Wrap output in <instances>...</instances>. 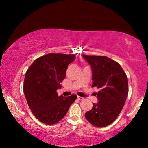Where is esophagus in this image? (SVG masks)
<instances>
[{
    "label": "esophagus",
    "mask_w": 148,
    "mask_h": 148,
    "mask_svg": "<svg viewBox=\"0 0 148 148\" xmlns=\"http://www.w3.org/2000/svg\"><path fill=\"white\" fill-rule=\"evenodd\" d=\"M77 99L79 100H84V98H82V97H81V96H77Z\"/></svg>",
    "instance_id": "esophagus-1"
}]
</instances>
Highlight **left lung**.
I'll return each mask as SVG.
<instances>
[{
	"label": "left lung",
	"instance_id": "obj_1",
	"mask_svg": "<svg viewBox=\"0 0 148 148\" xmlns=\"http://www.w3.org/2000/svg\"><path fill=\"white\" fill-rule=\"evenodd\" d=\"M83 56L92 70V87L99 89L92 110L85 116L91 124L104 127L114 122L120 114L128 96V79L118 62L104 56Z\"/></svg>",
	"mask_w": 148,
	"mask_h": 148
}]
</instances>
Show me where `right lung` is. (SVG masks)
<instances>
[{
	"label": "right lung",
	"instance_id": "1",
	"mask_svg": "<svg viewBox=\"0 0 148 148\" xmlns=\"http://www.w3.org/2000/svg\"><path fill=\"white\" fill-rule=\"evenodd\" d=\"M75 58L74 54L50 53L36 59L26 71L23 92L30 110L40 122H59L77 98L74 94L58 96L56 92L61 88L68 65Z\"/></svg>",
	"mask_w": 148,
	"mask_h": 148
}]
</instances>
